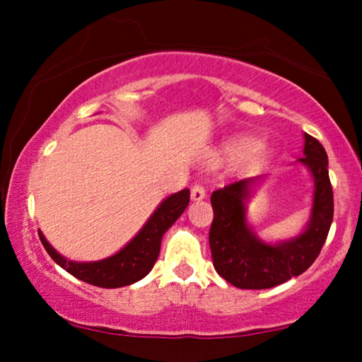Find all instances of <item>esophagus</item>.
Listing matches in <instances>:
<instances>
[{
    "label": "esophagus",
    "mask_w": 362,
    "mask_h": 362,
    "mask_svg": "<svg viewBox=\"0 0 362 362\" xmlns=\"http://www.w3.org/2000/svg\"><path fill=\"white\" fill-rule=\"evenodd\" d=\"M190 197H192V201H202V199L206 197V189L202 185L195 184L192 189H190Z\"/></svg>",
    "instance_id": "obj_1"
}]
</instances>
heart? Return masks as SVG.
<instances>
[{
	"label": "heart",
	"instance_id": "obj_1",
	"mask_svg": "<svg viewBox=\"0 0 362 362\" xmlns=\"http://www.w3.org/2000/svg\"><path fill=\"white\" fill-rule=\"evenodd\" d=\"M257 146H259V141L252 136H235L224 143L223 153L228 158H243L252 155Z\"/></svg>",
	"mask_w": 362,
	"mask_h": 362
}]
</instances>
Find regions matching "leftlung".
Here are the masks:
<instances>
[{
    "label": "left lung",
    "instance_id": "obj_1",
    "mask_svg": "<svg viewBox=\"0 0 362 362\" xmlns=\"http://www.w3.org/2000/svg\"><path fill=\"white\" fill-rule=\"evenodd\" d=\"M313 175L315 194L311 219L305 233L289 242H260L245 219V199L257 178L231 182L211 194L213 223L209 230L211 255L216 272L240 289H269L300 276L317 260L334 219V192L328 178L325 149L305 134V156L300 158Z\"/></svg>",
    "mask_w": 362,
    "mask_h": 362
}]
</instances>
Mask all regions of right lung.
<instances>
[{
    "label": "right lung",
    "mask_w": 362,
    "mask_h": 362,
    "mask_svg": "<svg viewBox=\"0 0 362 362\" xmlns=\"http://www.w3.org/2000/svg\"><path fill=\"white\" fill-rule=\"evenodd\" d=\"M189 189L170 195L153 213L143 230L115 255L98 262H71L61 257L39 231L40 242L51 259L76 279L98 288H122L143 279L160 255L161 236L189 206Z\"/></svg>",
    "instance_id": "add662e5"
}]
</instances>
